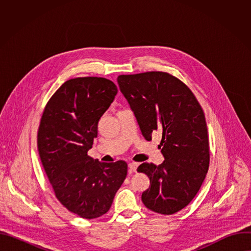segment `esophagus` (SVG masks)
I'll use <instances>...</instances> for the list:
<instances>
[{"label": "esophagus", "instance_id": "esophagus-1", "mask_svg": "<svg viewBox=\"0 0 251 251\" xmlns=\"http://www.w3.org/2000/svg\"><path fill=\"white\" fill-rule=\"evenodd\" d=\"M128 167H129V170H130L131 172H136V170H137V167H138V163H135V162L129 163Z\"/></svg>", "mask_w": 251, "mask_h": 251}]
</instances>
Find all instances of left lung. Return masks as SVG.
<instances>
[{"label": "left lung", "mask_w": 251, "mask_h": 251, "mask_svg": "<svg viewBox=\"0 0 251 251\" xmlns=\"http://www.w3.org/2000/svg\"><path fill=\"white\" fill-rule=\"evenodd\" d=\"M119 88L130 104L147 141L159 131L165 161L143 163L137 171L150 178L142 201L161 214L186 207L201 189L209 166L204 113L191 89L162 71L119 75Z\"/></svg>", "instance_id": "8db88e82"}]
</instances>
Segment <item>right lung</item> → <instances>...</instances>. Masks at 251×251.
<instances>
[{
    "label": "right lung",
    "mask_w": 251,
    "mask_h": 251,
    "mask_svg": "<svg viewBox=\"0 0 251 251\" xmlns=\"http://www.w3.org/2000/svg\"><path fill=\"white\" fill-rule=\"evenodd\" d=\"M103 77L65 81L47 103L38 131L42 164L56 199L82 219H96L111 207L127 176V163H102L87 155L100 117L117 94Z\"/></svg>",
    "instance_id": "1"
}]
</instances>
